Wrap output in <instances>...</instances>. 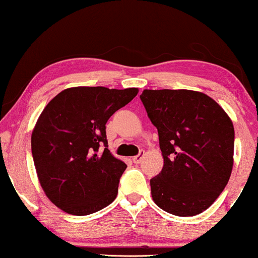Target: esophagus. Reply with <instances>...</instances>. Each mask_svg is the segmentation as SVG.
<instances>
[{"mask_svg": "<svg viewBox=\"0 0 258 258\" xmlns=\"http://www.w3.org/2000/svg\"><path fill=\"white\" fill-rule=\"evenodd\" d=\"M143 156H144V151L141 150L139 155H136V156H134V157H133V162H134V163H136V164L141 163V161H142Z\"/></svg>", "mask_w": 258, "mask_h": 258, "instance_id": "34e87169", "label": "esophagus"}]
</instances>
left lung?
<instances>
[{"instance_id": "1", "label": "left lung", "mask_w": 258, "mask_h": 258, "mask_svg": "<svg viewBox=\"0 0 258 258\" xmlns=\"http://www.w3.org/2000/svg\"><path fill=\"white\" fill-rule=\"evenodd\" d=\"M141 101L157 128L164 164L151 196L176 216L207 210L230 178L235 130L220 104L200 91L146 89Z\"/></svg>"}]
</instances>
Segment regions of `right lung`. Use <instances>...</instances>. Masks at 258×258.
<instances>
[{
    "label": "right lung",
    "instance_id": "right-lung-1",
    "mask_svg": "<svg viewBox=\"0 0 258 258\" xmlns=\"http://www.w3.org/2000/svg\"><path fill=\"white\" fill-rule=\"evenodd\" d=\"M137 93L75 87L45 105L31 134V153L42 189L61 210L84 216L116 199L126 164L108 149L105 124Z\"/></svg>",
    "mask_w": 258,
    "mask_h": 258
}]
</instances>
